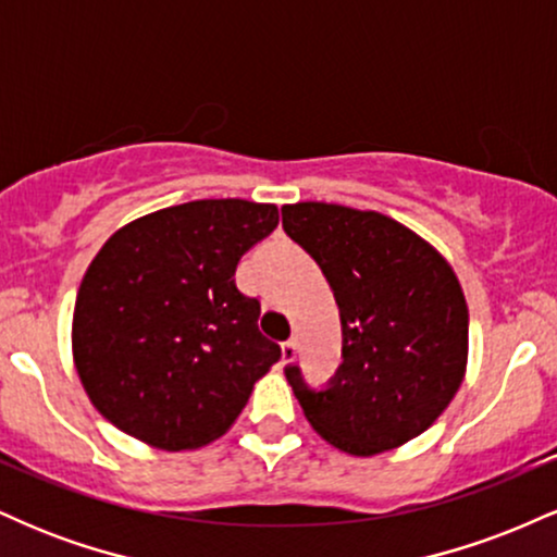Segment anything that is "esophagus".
Here are the masks:
<instances>
[{
	"mask_svg": "<svg viewBox=\"0 0 557 557\" xmlns=\"http://www.w3.org/2000/svg\"><path fill=\"white\" fill-rule=\"evenodd\" d=\"M296 354H298V343H296V341L283 343V361H285V363L296 359Z\"/></svg>",
	"mask_w": 557,
	"mask_h": 557,
	"instance_id": "1",
	"label": "esophagus"
}]
</instances>
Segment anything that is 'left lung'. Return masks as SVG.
<instances>
[{
  "instance_id": "1",
  "label": "left lung",
  "mask_w": 557,
  "mask_h": 557,
  "mask_svg": "<svg viewBox=\"0 0 557 557\" xmlns=\"http://www.w3.org/2000/svg\"><path fill=\"white\" fill-rule=\"evenodd\" d=\"M283 227L327 277L343 324V363L327 385L309 387L285 367L309 424L350 456L419 437L466 374L469 309L456 272L380 212L287 203Z\"/></svg>"
}]
</instances>
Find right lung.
<instances>
[{
	"label": "right lung",
	"instance_id": "obj_1",
	"mask_svg": "<svg viewBox=\"0 0 557 557\" xmlns=\"http://www.w3.org/2000/svg\"><path fill=\"white\" fill-rule=\"evenodd\" d=\"M277 222L274 203L203 198L140 216L101 246L73 314L75 369L101 417L162 450L233 426L280 361L235 267Z\"/></svg>",
	"mask_w": 557,
	"mask_h": 557
}]
</instances>
